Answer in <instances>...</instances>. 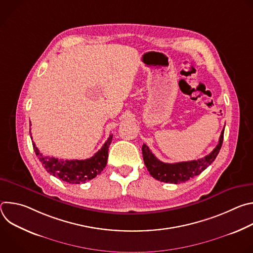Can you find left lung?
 I'll list each match as a JSON object with an SVG mask.
<instances>
[{
  "label": "left lung",
  "instance_id": "obj_1",
  "mask_svg": "<svg viewBox=\"0 0 253 253\" xmlns=\"http://www.w3.org/2000/svg\"><path fill=\"white\" fill-rule=\"evenodd\" d=\"M223 135L224 129L221 131L217 146L213 149L211 153L198 160L178 163H164L154 156L146 144H143L142 146L143 160L153 178L165 183H182L190 178L199 175L215 160L222 146Z\"/></svg>",
  "mask_w": 253,
  "mask_h": 253
}]
</instances>
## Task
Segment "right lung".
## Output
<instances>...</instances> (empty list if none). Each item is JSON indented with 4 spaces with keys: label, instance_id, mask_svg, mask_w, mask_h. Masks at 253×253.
<instances>
[{
    "label": "right lung",
    "instance_id": "add662e5",
    "mask_svg": "<svg viewBox=\"0 0 253 253\" xmlns=\"http://www.w3.org/2000/svg\"><path fill=\"white\" fill-rule=\"evenodd\" d=\"M112 137L113 135L111 134L104 143L102 148L96 152L94 156L85 160H63L55 157L45 156L40 153L34 142L33 148L48 173L70 184H80L95 178L103 171L107 164L108 150H109V146L112 142ZM31 139H33L32 136Z\"/></svg>",
    "mask_w": 253,
    "mask_h": 253
}]
</instances>
